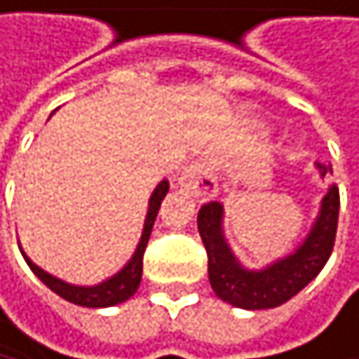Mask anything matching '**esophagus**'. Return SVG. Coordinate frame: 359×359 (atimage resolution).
<instances>
[{"label":"esophagus","instance_id":"obj_1","mask_svg":"<svg viewBox=\"0 0 359 359\" xmlns=\"http://www.w3.org/2000/svg\"><path fill=\"white\" fill-rule=\"evenodd\" d=\"M181 187L187 189V191H191L200 200L215 198L217 191H219V185H217L212 159L200 157V159L191 161V165L181 176Z\"/></svg>","mask_w":359,"mask_h":359}]
</instances>
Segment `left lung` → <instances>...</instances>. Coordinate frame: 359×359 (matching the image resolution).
Returning a JSON list of instances; mask_svg holds the SVG:
<instances>
[{"instance_id": "obj_1", "label": "left lung", "mask_w": 359, "mask_h": 359, "mask_svg": "<svg viewBox=\"0 0 359 359\" xmlns=\"http://www.w3.org/2000/svg\"><path fill=\"white\" fill-rule=\"evenodd\" d=\"M317 168L321 176L332 172V165L325 163H317ZM339 206V187L332 185L321 200V210L311 234L296 249V253L255 272L243 268L236 262L234 253L229 251L223 238V206L219 202L204 204L198 212V229L208 255V278L212 292L223 302L249 311L274 309L294 298L321 272L327 257L332 255L337 241Z\"/></svg>"}]
</instances>
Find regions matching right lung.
Masks as SVG:
<instances>
[{
    "label": "right lung",
    "mask_w": 359,
    "mask_h": 359,
    "mask_svg": "<svg viewBox=\"0 0 359 359\" xmlns=\"http://www.w3.org/2000/svg\"><path fill=\"white\" fill-rule=\"evenodd\" d=\"M170 185L168 181H161L157 185V189L153 191L151 196V202H149V212H147V221H144V232H142V238H140V245L134 253V257L130 259L121 272H116L114 276H110L104 283L95 285V287H79V285H69L65 280L48 274L46 270L38 268L27 255L22 251V257L25 262L29 264V268L34 270V274L42 280L46 287H50L55 294H59L63 300L67 302H74L79 306H89V309H102V306H112V304H118V302H125L130 300L138 285H140V278H142V257H144V249H147V243L151 238V232H153V223L157 219V212H159V206H161V200L165 198Z\"/></svg>",
    "instance_id": "1"
}]
</instances>
